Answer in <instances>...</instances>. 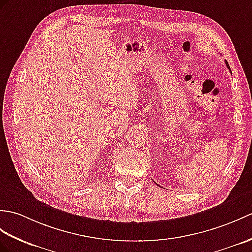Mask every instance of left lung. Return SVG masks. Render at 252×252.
<instances>
[{
  "label": "left lung",
  "instance_id": "left-lung-1",
  "mask_svg": "<svg viewBox=\"0 0 252 252\" xmlns=\"http://www.w3.org/2000/svg\"><path fill=\"white\" fill-rule=\"evenodd\" d=\"M225 64H226V66H227V67H229V68H230V65H229V64H227V62H225Z\"/></svg>",
  "mask_w": 252,
  "mask_h": 252
}]
</instances>
